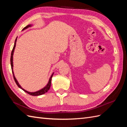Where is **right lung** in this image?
<instances>
[{
  "label": "right lung",
  "mask_w": 127,
  "mask_h": 127,
  "mask_svg": "<svg viewBox=\"0 0 127 127\" xmlns=\"http://www.w3.org/2000/svg\"><path fill=\"white\" fill-rule=\"evenodd\" d=\"M32 26H33L32 25H29L28 26H27L26 27H25L22 29V31L25 30V29H27L29 27H32ZM17 37H16V39L15 40L14 46H13V49H12V52H11V58H10L11 66V69H12V74H13V79H14V80H15V81L16 83V84H17V85L18 86V87L19 88H20L21 89H22V90L23 91H25V92L27 93L28 94H30V95H31L37 96V95H42V94H44L45 93H46L47 92L50 90V87H51V80H52V76H53V75L54 74V72L52 74V75H51V76L50 79H49V81H48V82L47 83V84L46 85V86L45 87H44L43 88L41 89V90H39V91H37L36 92H29L26 91L25 90H24V89L20 85V84H19V83L18 82L17 80H16V77H15V75H14V73H13V52H14V50H15V47H16V41H17Z\"/></svg>",
  "instance_id": "1"
}]
</instances>
